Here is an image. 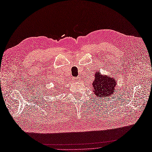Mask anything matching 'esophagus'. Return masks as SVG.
<instances>
[{
    "instance_id": "34e87169",
    "label": "esophagus",
    "mask_w": 152,
    "mask_h": 152,
    "mask_svg": "<svg viewBox=\"0 0 152 152\" xmlns=\"http://www.w3.org/2000/svg\"><path fill=\"white\" fill-rule=\"evenodd\" d=\"M78 80H79L78 78H73V80H74V81H77Z\"/></svg>"
}]
</instances>
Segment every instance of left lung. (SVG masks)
I'll return each instance as SVG.
<instances>
[{"instance_id":"8db88e82","label":"left lung","mask_w":152,"mask_h":152,"mask_svg":"<svg viewBox=\"0 0 152 152\" xmlns=\"http://www.w3.org/2000/svg\"><path fill=\"white\" fill-rule=\"evenodd\" d=\"M94 80L93 82V92L96 96L99 98H109L115 92V87L117 84L115 77L108 75H103L97 72L94 75Z\"/></svg>"}]
</instances>
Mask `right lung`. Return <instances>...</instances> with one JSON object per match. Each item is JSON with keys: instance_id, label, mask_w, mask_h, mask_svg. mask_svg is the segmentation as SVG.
<instances>
[{"instance_id": "1", "label": "right lung", "mask_w": 152, "mask_h": 152, "mask_svg": "<svg viewBox=\"0 0 152 152\" xmlns=\"http://www.w3.org/2000/svg\"><path fill=\"white\" fill-rule=\"evenodd\" d=\"M58 93V92H56V93Z\"/></svg>"}]
</instances>
